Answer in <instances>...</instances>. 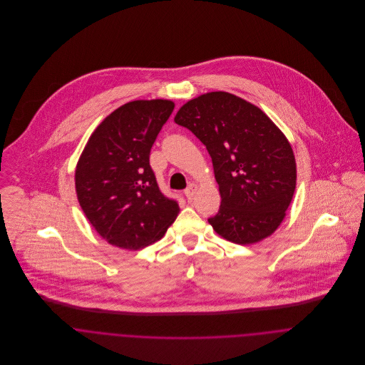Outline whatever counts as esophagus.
I'll use <instances>...</instances> for the list:
<instances>
[{
	"label": "esophagus",
	"mask_w": 365,
	"mask_h": 365,
	"mask_svg": "<svg viewBox=\"0 0 365 365\" xmlns=\"http://www.w3.org/2000/svg\"><path fill=\"white\" fill-rule=\"evenodd\" d=\"M197 191H198V185H197V184H190V185L187 187V190L184 191V194H185V197H187L188 200H192L194 195L197 194Z\"/></svg>",
	"instance_id": "1"
}]
</instances>
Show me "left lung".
Instances as JSON below:
<instances>
[{"label":"left lung","mask_w":365,"mask_h":365,"mask_svg":"<svg viewBox=\"0 0 365 365\" xmlns=\"http://www.w3.org/2000/svg\"><path fill=\"white\" fill-rule=\"evenodd\" d=\"M174 122L190 129L212 157L220 208L208 222L223 239L253 245L285 217L297 187L292 148L259 106L225 91L182 105Z\"/></svg>","instance_id":"8db88e82"}]
</instances>
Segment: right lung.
<instances>
[{
	"mask_svg": "<svg viewBox=\"0 0 365 365\" xmlns=\"http://www.w3.org/2000/svg\"><path fill=\"white\" fill-rule=\"evenodd\" d=\"M170 100H138L109 113L90 136L76 167L80 207L109 245L139 250L175 220L177 201L164 197L150 149L170 118Z\"/></svg>",
	"mask_w": 365,
	"mask_h": 365,
	"instance_id": "obj_1",
	"label": "right lung"
}]
</instances>
